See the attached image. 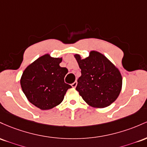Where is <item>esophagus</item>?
Masks as SVG:
<instances>
[{
  "label": "esophagus",
  "mask_w": 147,
  "mask_h": 147,
  "mask_svg": "<svg viewBox=\"0 0 147 147\" xmlns=\"http://www.w3.org/2000/svg\"><path fill=\"white\" fill-rule=\"evenodd\" d=\"M77 84H78V82H77V81H75V82H74V83L71 84V87H74V88H75V87L77 86Z\"/></svg>",
  "instance_id": "34e87169"
}]
</instances>
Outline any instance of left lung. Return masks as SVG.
Wrapping results in <instances>:
<instances>
[{
  "instance_id": "obj_1",
  "label": "left lung",
  "mask_w": 147,
  "mask_h": 147,
  "mask_svg": "<svg viewBox=\"0 0 147 147\" xmlns=\"http://www.w3.org/2000/svg\"><path fill=\"white\" fill-rule=\"evenodd\" d=\"M74 57L81 69L76 90L90 106L104 108L118 98L122 87L120 71L103 54L91 51L82 59L79 54Z\"/></svg>"
}]
</instances>
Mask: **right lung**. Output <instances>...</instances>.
<instances>
[{
	"instance_id": "right-lung-1",
	"label": "right lung",
	"mask_w": 147,
	"mask_h": 147,
	"mask_svg": "<svg viewBox=\"0 0 147 147\" xmlns=\"http://www.w3.org/2000/svg\"><path fill=\"white\" fill-rule=\"evenodd\" d=\"M62 57L43 55L26 67L20 79L21 89L32 104L49 110L62 103L68 89L64 78L68 69L61 67Z\"/></svg>"
}]
</instances>
